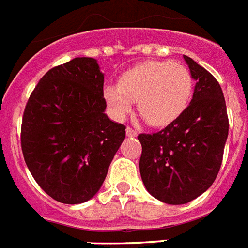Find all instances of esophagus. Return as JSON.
I'll return each mask as SVG.
<instances>
[{
  "label": "esophagus",
  "instance_id": "34e87169",
  "mask_svg": "<svg viewBox=\"0 0 248 248\" xmlns=\"http://www.w3.org/2000/svg\"><path fill=\"white\" fill-rule=\"evenodd\" d=\"M126 135H127L128 138H136L138 136V131L134 130L132 127H127L126 128Z\"/></svg>",
  "mask_w": 248,
  "mask_h": 248
}]
</instances>
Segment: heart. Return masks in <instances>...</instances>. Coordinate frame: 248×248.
Here are the masks:
<instances>
[{"mask_svg": "<svg viewBox=\"0 0 248 248\" xmlns=\"http://www.w3.org/2000/svg\"><path fill=\"white\" fill-rule=\"evenodd\" d=\"M194 78L186 66L172 61H146L127 70L118 85L107 86L104 96L112 113L124 118L138 102V110L152 126H166L186 109Z\"/></svg>", "mask_w": 248, "mask_h": 248, "instance_id": "heart-1", "label": "heart"}]
</instances>
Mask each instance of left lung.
<instances>
[{"label": "left lung", "mask_w": 248, "mask_h": 248, "mask_svg": "<svg viewBox=\"0 0 248 248\" xmlns=\"http://www.w3.org/2000/svg\"><path fill=\"white\" fill-rule=\"evenodd\" d=\"M196 80L190 106L167 127L140 134V174L149 194L170 205L204 194L220 170L229 121L222 88L208 70L183 56Z\"/></svg>", "instance_id": "1"}]
</instances>
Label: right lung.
Listing matches in <instances>:
<instances>
[{
    "instance_id": "right-lung-1",
    "label": "right lung",
    "mask_w": 248,
    "mask_h": 248,
    "mask_svg": "<svg viewBox=\"0 0 248 248\" xmlns=\"http://www.w3.org/2000/svg\"><path fill=\"white\" fill-rule=\"evenodd\" d=\"M104 75L94 58L56 66L30 94L21 150L42 190L62 204H81L99 191L126 136L104 113Z\"/></svg>"
}]
</instances>
